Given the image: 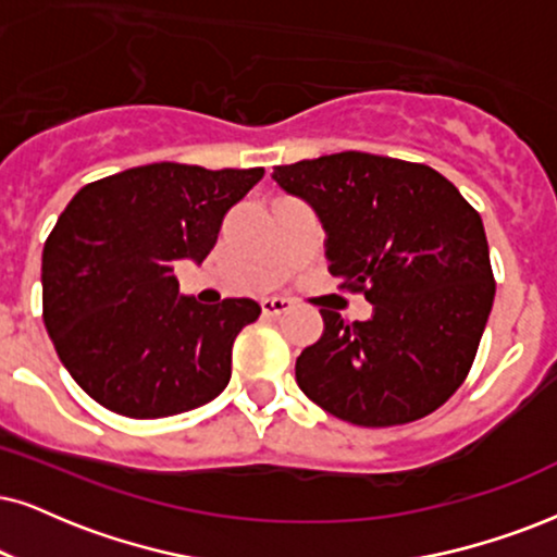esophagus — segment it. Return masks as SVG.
Here are the masks:
<instances>
[{
  "label": "esophagus",
  "mask_w": 557,
  "mask_h": 557,
  "mask_svg": "<svg viewBox=\"0 0 557 557\" xmlns=\"http://www.w3.org/2000/svg\"><path fill=\"white\" fill-rule=\"evenodd\" d=\"M293 308V302L287 298H264L262 300V311L264 315H280V313H287Z\"/></svg>",
  "instance_id": "esophagus-1"
}]
</instances>
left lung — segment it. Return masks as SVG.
Returning a JSON list of instances; mask_svg holds the SVG:
<instances>
[{
    "label": "left lung",
    "instance_id": "8db88e82",
    "mask_svg": "<svg viewBox=\"0 0 557 557\" xmlns=\"http://www.w3.org/2000/svg\"><path fill=\"white\" fill-rule=\"evenodd\" d=\"M326 231L329 272L362 293L372 319L321 308V339L295 380L323 411L398 426L436 411L468 377L496 283L478 210L426 164L342 151L274 166Z\"/></svg>",
    "mask_w": 557,
    "mask_h": 557
}]
</instances>
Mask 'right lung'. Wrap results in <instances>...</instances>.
<instances>
[{"instance_id": "obj_1", "label": "right lung", "mask_w": 557, "mask_h": 557, "mask_svg": "<svg viewBox=\"0 0 557 557\" xmlns=\"http://www.w3.org/2000/svg\"><path fill=\"white\" fill-rule=\"evenodd\" d=\"M262 177V166L159 161L72 197L44 246V321L63 368L97 404L161 419L226 388L234 339L262 308L182 298L172 272L210 255L223 215Z\"/></svg>"}]
</instances>
